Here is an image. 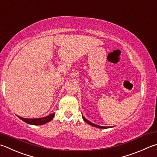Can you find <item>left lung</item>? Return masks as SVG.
<instances>
[{
  "mask_svg": "<svg viewBox=\"0 0 157 157\" xmlns=\"http://www.w3.org/2000/svg\"><path fill=\"white\" fill-rule=\"evenodd\" d=\"M82 118H83V120H84L85 122H87V124H90V125H91V126H95V127H97V128H108L107 126H101L96 125V124H93L92 122H90V121H88L87 119H85V118L83 116H82Z\"/></svg>",
  "mask_w": 157,
  "mask_h": 157,
  "instance_id": "8db88e82",
  "label": "left lung"
}]
</instances>
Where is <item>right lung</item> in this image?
I'll return each instance as SVG.
<instances>
[{
  "label": "right lung",
  "mask_w": 157,
  "mask_h": 157,
  "mask_svg": "<svg viewBox=\"0 0 157 157\" xmlns=\"http://www.w3.org/2000/svg\"><path fill=\"white\" fill-rule=\"evenodd\" d=\"M55 116V113L51 114L50 115H48L46 117H40V118H35V119H27V118H23L18 116L20 119H21L24 122L29 124L33 125H42L46 124L47 122H50V121L53 119V117Z\"/></svg>",
  "instance_id": "right-lung-1"
}]
</instances>
